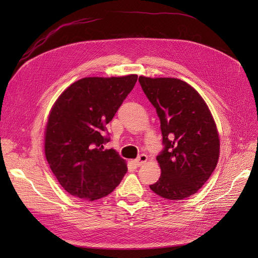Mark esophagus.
I'll use <instances>...</instances> for the list:
<instances>
[{
    "instance_id": "obj_1",
    "label": "esophagus",
    "mask_w": 258,
    "mask_h": 258,
    "mask_svg": "<svg viewBox=\"0 0 258 258\" xmlns=\"http://www.w3.org/2000/svg\"><path fill=\"white\" fill-rule=\"evenodd\" d=\"M147 161V156L145 155V154H141L139 156V157L135 160V162H136V165L138 166V167H141L143 163H145Z\"/></svg>"
}]
</instances>
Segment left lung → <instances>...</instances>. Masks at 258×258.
I'll return each instance as SVG.
<instances>
[{"label":"left lung","instance_id":"obj_1","mask_svg":"<svg viewBox=\"0 0 258 258\" xmlns=\"http://www.w3.org/2000/svg\"><path fill=\"white\" fill-rule=\"evenodd\" d=\"M140 85L160 119L161 175L150 185L158 196L181 200L196 194L214 171L220 138L205 100L190 85L171 77L140 76Z\"/></svg>","mask_w":258,"mask_h":258}]
</instances>
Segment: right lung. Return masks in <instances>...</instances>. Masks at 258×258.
<instances>
[{"instance_id": "1", "label": "right lung", "mask_w": 258, "mask_h": 258, "mask_svg": "<svg viewBox=\"0 0 258 258\" xmlns=\"http://www.w3.org/2000/svg\"><path fill=\"white\" fill-rule=\"evenodd\" d=\"M138 75L85 77L53 104L45 130V155L58 182L72 196L90 201L111 194L127 172L115 150H104L106 124L134 89Z\"/></svg>"}]
</instances>
